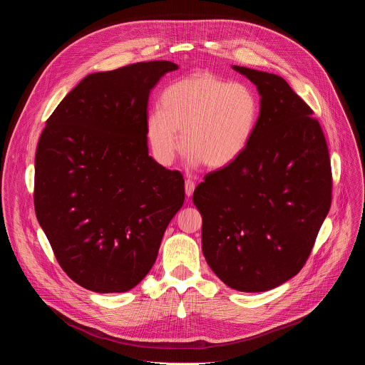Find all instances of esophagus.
Instances as JSON below:
<instances>
[{
	"label": "esophagus",
	"mask_w": 365,
	"mask_h": 365,
	"mask_svg": "<svg viewBox=\"0 0 365 365\" xmlns=\"http://www.w3.org/2000/svg\"><path fill=\"white\" fill-rule=\"evenodd\" d=\"M195 187H196V183L192 179L185 180V193H186V196H192Z\"/></svg>",
	"instance_id": "esophagus-1"
}]
</instances>
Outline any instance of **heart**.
I'll return each instance as SVG.
<instances>
[{
	"mask_svg": "<svg viewBox=\"0 0 365 365\" xmlns=\"http://www.w3.org/2000/svg\"><path fill=\"white\" fill-rule=\"evenodd\" d=\"M259 118L257 93L245 83L196 72L170 83L162 110L147 115L145 135L154 158L170 165L182 148L192 163L224 169L248 147Z\"/></svg>",
	"mask_w": 365,
	"mask_h": 365,
	"instance_id": "heart-1",
	"label": "heart"
}]
</instances>
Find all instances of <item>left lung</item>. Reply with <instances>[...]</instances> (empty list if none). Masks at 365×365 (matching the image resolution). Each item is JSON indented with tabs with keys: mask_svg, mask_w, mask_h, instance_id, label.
<instances>
[{
	"mask_svg": "<svg viewBox=\"0 0 365 365\" xmlns=\"http://www.w3.org/2000/svg\"><path fill=\"white\" fill-rule=\"evenodd\" d=\"M234 69L262 95L259 118L241 158L205 175L193 203L212 272L235 290L266 292L307 262L331 207V160L314 111L282 76Z\"/></svg>",
	"mask_w": 365,
	"mask_h": 365,
	"instance_id": "8db88e82",
	"label": "left lung"
}]
</instances>
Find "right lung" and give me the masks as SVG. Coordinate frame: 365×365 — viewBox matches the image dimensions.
Here are the masks:
<instances>
[{
	"label": "right lung",
	"mask_w": 365,
	"mask_h": 365,
	"mask_svg": "<svg viewBox=\"0 0 365 365\" xmlns=\"http://www.w3.org/2000/svg\"><path fill=\"white\" fill-rule=\"evenodd\" d=\"M178 65L140 62L88 75L46 121L34 210L59 266L96 293L127 292L153 267L185 200V180L148 155V95Z\"/></svg>",
	"instance_id": "obj_1"
}]
</instances>
